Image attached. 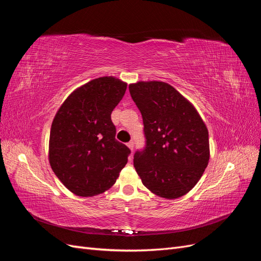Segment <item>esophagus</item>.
I'll list each match as a JSON object with an SVG mask.
<instances>
[{
	"instance_id": "obj_1",
	"label": "esophagus",
	"mask_w": 261,
	"mask_h": 261,
	"mask_svg": "<svg viewBox=\"0 0 261 261\" xmlns=\"http://www.w3.org/2000/svg\"><path fill=\"white\" fill-rule=\"evenodd\" d=\"M127 147L133 151V150H134V143H133V141H129V143H127Z\"/></svg>"
}]
</instances>
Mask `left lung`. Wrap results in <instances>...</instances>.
Instances as JSON below:
<instances>
[{
	"mask_svg": "<svg viewBox=\"0 0 261 261\" xmlns=\"http://www.w3.org/2000/svg\"><path fill=\"white\" fill-rule=\"evenodd\" d=\"M129 93L143 116L146 147L134 167L150 192L167 199L184 196L209 162V134L194 106L171 85L138 82Z\"/></svg>",
	"mask_w": 261,
	"mask_h": 261,
	"instance_id": "left-lung-1",
	"label": "left lung"
}]
</instances>
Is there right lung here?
Instances as JSON below:
<instances>
[{"label":"right lung","mask_w":261,"mask_h":261,"mask_svg":"<svg viewBox=\"0 0 261 261\" xmlns=\"http://www.w3.org/2000/svg\"><path fill=\"white\" fill-rule=\"evenodd\" d=\"M127 84L99 77L74 90L54 116L50 132V165L77 196L92 197L111 187L127 163L129 148L115 139L111 113Z\"/></svg>","instance_id":"add662e5"}]
</instances>
